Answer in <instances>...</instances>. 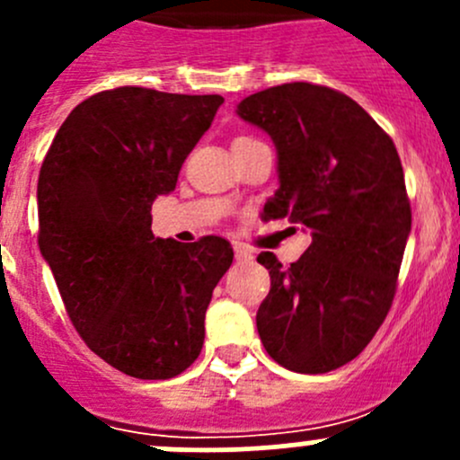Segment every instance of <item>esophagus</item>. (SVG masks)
Instances as JSON below:
<instances>
[{
	"label": "esophagus",
	"mask_w": 460,
	"mask_h": 460,
	"mask_svg": "<svg viewBox=\"0 0 460 460\" xmlns=\"http://www.w3.org/2000/svg\"><path fill=\"white\" fill-rule=\"evenodd\" d=\"M234 252H235V260H240V262H249V260L253 258V253L249 252L247 247H243V244H234Z\"/></svg>",
	"instance_id": "esophagus-1"
}]
</instances>
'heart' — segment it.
Segmentation results:
<instances>
[{
  "label": "heart",
  "instance_id": "1",
  "mask_svg": "<svg viewBox=\"0 0 460 460\" xmlns=\"http://www.w3.org/2000/svg\"><path fill=\"white\" fill-rule=\"evenodd\" d=\"M238 140H240V137H238Z\"/></svg>",
  "mask_w": 460,
  "mask_h": 460
}]
</instances>
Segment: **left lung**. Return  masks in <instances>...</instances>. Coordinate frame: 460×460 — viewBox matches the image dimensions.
<instances>
[{"label":"left lung","mask_w":460,"mask_h":460,"mask_svg":"<svg viewBox=\"0 0 460 460\" xmlns=\"http://www.w3.org/2000/svg\"><path fill=\"white\" fill-rule=\"evenodd\" d=\"M238 115L278 148L280 189L264 217L312 231L291 267L258 256L271 278L256 316L260 341L291 372H332L369 345L396 294L411 231L401 157L363 106L312 82L253 93Z\"/></svg>","instance_id":"left-lung-1"}]
</instances>
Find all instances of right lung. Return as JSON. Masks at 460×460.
I'll return each instance as SVG.
<instances>
[{"label":"right lung","instance_id":"right-lung-1","mask_svg":"<svg viewBox=\"0 0 460 460\" xmlns=\"http://www.w3.org/2000/svg\"><path fill=\"white\" fill-rule=\"evenodd\" d=\"M222 102L144 86L95 93L41 162V256L88 349L133 378L191 367L213 289L234 262L225 238L182 244L151 231L153 200L173 191Z\"/></svg>","mask_w":460,"mask_h":460}]
</instances>
